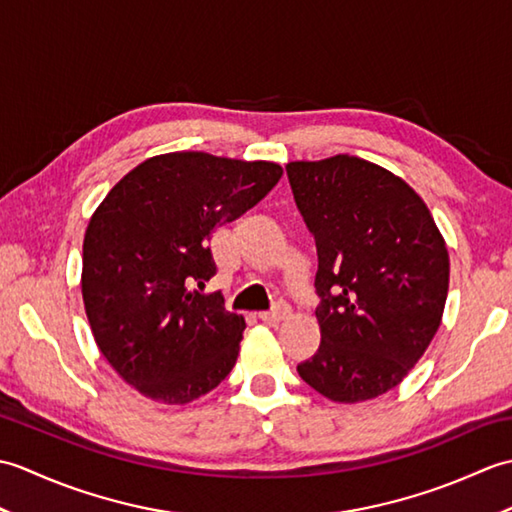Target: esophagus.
<instances>
[{"instance_id": "1", "label": "esophagus", "mask_w": 512, "mask_h": 512, "mask_svg": "<svg viewBox=\"0 0 512 512\" xmlns=\"http://www.w3.org/2000/svg\"><path fill=\"white\" fill-rule=\"evenodd\" d=\"M290 314V306L286 301H277V306H275V310H270V312H259V319H262L264 323H279V321H284L286 317Z\"/></svg>"}]
</instances>
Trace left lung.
I'll return each instance as SVG.
<instances>
[{"mask_svg":"<svg viewBox=\"0 0 512 512\" xmlns=\"http://www.w3.org/2000/svg\"><path fill=\"white\" fill-rule=\"evenodd\" d=\"M286 173L319 257L321 345L297 372L336 402L376 398L440 328L447 246L420 195L374 162L341 154Z\"/></svg>","mask_w":512,"mask_h":512,"instance_id":"obj_1","label":"left lung"}]
</instances>
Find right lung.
I'll return each instance as SVG.
<instances>
[{
	"mask_svg": "<svg viewBox=\"0 0 512 512\" xmlns=\"http://www.w3.org/2000/svg\"><path fill=\"white\" fill-rule=\"evenodd\" d=\"M275 162L176 151L145 160L105 195L83 239V303L94 341L129 385L184 405L231 374L244 317L220 292L215 226L237 220L281 178Z\"/></svg>",
	"mask_w": 512,
	"mask_h": 512,
	"instance_id": "obj_1",
	"label": "right lung"
}]
</instances>
